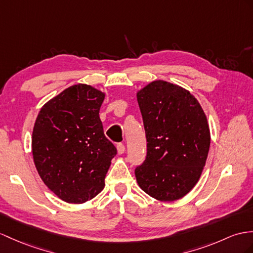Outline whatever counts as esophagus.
<instances>
[{"label": "esophagus", "mask_w": 253, "mask_h": 253, "mask_svg": "<svg viewBox=\"0 0 253 253\" xmlns=\"http://www.w3.org/2000/svg\"><path fill=\"white\" fill-rule=\"evenodd\" d=\"M117 151H118L119 155H122V153H125L126 146L123 145V144H118V145H117Z\"/></svg>", "instance_id": "obj_1"}]
</instances>
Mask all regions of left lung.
<instances>
[{
  "mask_svg": "<svg viewBox=\"0 0 253 253\" xmlns=\"http://www.w3.org/2000/svg\"><path fill=\"white\" fill-rule=\"evenodd\" d=\"M147 138V157L135 169L140 189L151 198L173 202L198 183L204 169L211 132L193 94L164 80L136 93Z\"/></svg>",
  "mask_w": 253,
  "mask_h": 253,
  "instance_id": "obj_1",
  "label": "left lung"
}]
</instances>
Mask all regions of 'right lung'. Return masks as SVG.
Wrapping results in <instances>:
<instances>
[{"instance_id":"add662e5","label":"right lung","mask_w":253,"mask_h":253,"mask_svg":"<svg viewBox=\"0 0 253 253\" xmlns=\"http://www.w3.org/2000/svg\"><path fill=\"white\" fill-rule=\"evenodd\" d=\"M105 93L71 85L42 106L35 120L32 153L42 180L59 199L83 204L101 192L117 149L104 135Z\"/></svg>"}]
</instances>
